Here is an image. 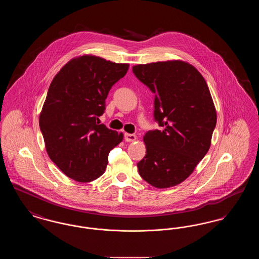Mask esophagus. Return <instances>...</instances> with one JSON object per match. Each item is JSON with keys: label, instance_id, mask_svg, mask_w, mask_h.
I'll return each instance as SVG.
<instances>
[{"label": "esophagus", "instance_id": "34e87169", "mask_svg": "<svg viewBox=\"0 0 259 259\" xmlns=\"http://www.w3.org/2000/svg\"><path fill=\"white\" fill-rule=\"evenodd\" d=\"M124 139L126 142H134L137 140V136L134 134H128V133H125L124 135Z\"/></svg>", "mask_w": 259, "mask_h": 259}]
</instances>
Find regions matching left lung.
Returning <instances> with one entry per match:
<instances>
[{
  "mask_svg": "<svg viewBox=\"0 0 259 259\" xmlns=\"http://www.w3.org/2000/svg\"><path fill=\"white\" fill-rule=\"evenodd\" d=\"M136 76L155 94L154 119L160 130L144 136L146 156L140 176L156 188L180 185L209 151L217 111L197 69L182 60L139 64Z\"/></svg>",
  "mask_w": 259,
  "mask_h": 259,
  "instance_id": "8db88e82",
  "label": "left lung"
}]
</instances>
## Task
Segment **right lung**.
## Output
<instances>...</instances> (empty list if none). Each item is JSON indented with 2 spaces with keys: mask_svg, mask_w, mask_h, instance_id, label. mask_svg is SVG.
Segmentation results:
<instances>
[{
  "mask_svg": "<svg viewBox=\"0 0 259 259\" xmlns=\"http://www.w3.org/2000/svg\"><path fill=\"white\" fill-rule=\"evenodd\" d=\"M129 64L85 54L66 63L53 77L39 114V128L50 159L67 177L90 183L106 171L112 148L123 140L100 124L111 87Z\"/></svg>",
  "mask_w": 259,
  "mask_h": 259,
  "instance_id": "right-lung-1",
  "label": "right lung"
}]
</instances>
